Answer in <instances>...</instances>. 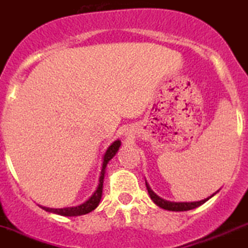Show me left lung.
<instances>
[{
	"mask_svg": "<svg viewBox=\"0 0 248 248\" xmlns=\"http://www.w3.org/2000/svg\"><path fill=\"white\" fill-rule=\"evenodd\" d=\"M145 186H147L148 193H149V196H150V198H152L153 202L155 203L158 207L163 208V209H165V210H171V212H185V210L194 209V208L200 207V205H202L203 203L207 202L208 200H210L213 196H215V194L219 192V189H218V191L215 192V193H213L212 196H209V197L204 198V200H202V201H197V202H171V201H166V200H164V198L159 197L158 194H156L155 192L150 188L149 184H148L147 181H145Z\"/></svg>",
	"mask_w": 248,
	"mask_h": 248,
	"instance_id": "obj_1",
	"label": "left lung"
}]
</instances>
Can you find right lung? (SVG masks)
I'll use <instances>...</instances> for the list:
<instances>
[{
	"instance_id": "obj_1",
	"label": "right lung",
	"mask_w": 248,
	"mask_h": 248,
	"mask_svg": "<svg viewBox=\"0 0 248 248\" xmlns=\"http://www.w3.org/2000/svg\"><path fill=\"white\" fill-rule=\"evenodd\" d=\"M120 147H121V140H116L115 142L111 143L108 145V148L106 149V152L104 153L103 155V164H101V171L100 175H99V181L98 186H96V189L93 192V194L88 198L85 202H83L82 204L75 205V207H66V208H47L43 207L44 210L48 213H54V214L62 215V217H78V215H84L88 214V213L93 212L100 203L101 197H103V187H104V177H105L106 172V166H108V161L116 155V153L119 152Z\"/></svg>"
}]
</instances>
